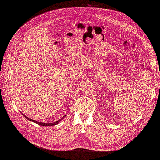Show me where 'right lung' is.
Listing matches in <instances>:
<instances>
[{
    "mask_svg": "<svg viewBox=\"0 0 160 160\" xmlns=\"http://www.w3.org/2000/svg\"><path fill=\"white\" fill-rule=\"evenodd\" d=\"M23 115V114H22ZM23 116H25L27 119H28V120H29V121H32V122H35V123H36V124H39V125H40V126H53V125H56L57 124H58L59 122L62 120V119L64 118V116H63L62 118L60 119V120H58V121H56V122H53V123H42V122H38L37 121H36V120H31V119L30 118H28V117H26L25 115H23Z\"/></svg>",
    "mask_w": 160,
    "mask_h": 160,
    "instance_id": "obj_1",
    "label": "right lung"
}]
</instances>
